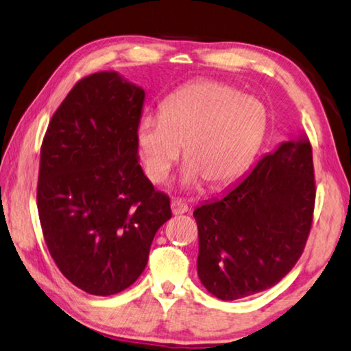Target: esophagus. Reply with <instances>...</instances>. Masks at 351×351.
Segmentation results:
<instances>
[{"label":"esophagus","instance_id":"1","mask_svg":"<svg viewBox=\"0 0 351 351\" xmlns=\"http://www.w3.org/2000/svg\"><path fill=\"white\" fill-rule=\"evenodd\" d=\"M187 210H189V206L186 203H182L181 199H173V202H171V213L175 215L186 214Z\"/></svg>","mask_w":351,"mask_h":351}]
</instances>
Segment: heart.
Returning a JSON list of instances; mask_svg holds the SVG:
<instances>
[{"instance_id": "obj_1", "label": "heart", "mask_w": 351, "mask_h": 351, "mask_svg": "<svg viewBox=\"0 0 351 351\" xmlns=\"http://www.w3.org/2000/svg\"><path fill=\"white\" fill-rule=\"evenodd\" d=\"M264 108L236 88L214 81L192 82L165 99L160 115L142 117L136 137L149 180L162 184L180 158L187 164L182 184L202 181L210 187L230 184L243 173L263 142Z\"/></svg>"}]
</instances>
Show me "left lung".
Returning a JSON list of instances; mask_svg holds the SVG:
<instances>
[{
  "label": "left lung",
  "instance_id": "8db88e82",
  "mask_svg": "<svg viewBox=\"0 0 351 351\" xmlns=\"http://www.w3.org/2000/svg\"><path fill=\"white\" fill-rule=\"evenodd\" d=\"M314 206L313 147L306 137L285 142L223 198L193 210L203 286L231 302L278 285L303 254Z\"/></svg>",
  "mask_w": 351,
  "mask_h": 351
}]
</instances>
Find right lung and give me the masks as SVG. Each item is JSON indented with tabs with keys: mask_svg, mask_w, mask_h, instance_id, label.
I'll return each instance as SVG.
<instances>
[{
	"mask_svg": "<svg viewBox=\"0 0 351 351\" xmlns=\"http://www.w3.org/2000/svg\"><path fill=\"white\" fill-rule=\"evenodd\" d=\"M145 92L114 73L82 77L49 120L40 148L37 209L66 280L92 295L125 291L145 269L170 198L138 164Z\"/></svg>",
	"mask_w": 351,
	"mask_h": 351,
	"instance_id": "1",
	"label": "right lung"
}]
</instances>
